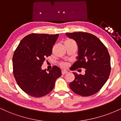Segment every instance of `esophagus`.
Here are the masks:
<instances>
[{
  "label": "esophagus",
  "instance_id": "obj_1",
  "mask_svg": "<svg viewBox=\"0 0 121 121\" xmlns=\"http://www.w3.org/2000/svg\"><path fill=\"white\" fill-rule=\"evenodd\" d=\"M61 73H62V75H64V74H67V73H68V72L67 70H62V72H61Z\"/></svg>",
  "mask_w": 121,
  "mask_h": 121
}]
</instances>
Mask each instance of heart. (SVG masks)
<instances>
[{
    "label": "heart",
    "mask_w": 121,
    "mask_h": 121,
    "mask_svg": "<svg viewBox=\"0 0 121 121\" xmlns=\"http://www.w3.org/2000/svg\"><path fill=\"white\" fill-rule=\"evenodd\" d=\"M60 65H61V67L64 68H67L69 64L68 63V62H61V63H60Z\"/></svg>",
    "instance_id": "obj_1"
}]
</instances>
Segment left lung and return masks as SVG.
<instances>
[{
  "mask_svg": "<svg viewBox=\"0 0 121 121\" xmlns=\"http://www.w3.org/2000/svg\"><path fill=\"white\" fill-rule=\"evenodd\" d=\"M78 45L77 60L73 70L85 68L84 75L73 72L75 78L69 87L75 93L90 96L97 93L106 83L110 73V57L106 47L93 35L86 32L66 33Z\"/></svg>",
  "mask_w": 121,
  "mask_h": 121,
  "instance_id": "1",
  "label": "left lung"
}]
</instances>
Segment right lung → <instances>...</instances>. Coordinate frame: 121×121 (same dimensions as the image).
Here are the masks:
<instances>
[{
  "label": "right lung",
  "mask_w": 121,
  "mask_h": 121,
  "mask_svg": "<svg viewBox=\"0 0 121 121\" xmlns=\"http://www.w3.org/2000/svg\"><path fill=\"white\" fill-rule=\"evenodd\" d=\"M58 37V34H30L21 40L13 53L15 78L19 87L30 96L40 97L49 93L61 75L57 66H53L49 73L41 69L45 57L52 54Z\"/></svg>",
  "instance_id": "add662e5"
}]
</instances>
